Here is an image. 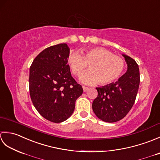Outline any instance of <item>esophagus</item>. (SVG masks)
<instances>
[{
    "label": "esophagus",
    "instance_id": "1",
    "mask_svg": "<svg viewBox=\"0 0 160 160\" xmlns=\"http://www.w3.org/2000/svg\"><path fill=\"white\" fill-rule=\"evenodd\" d=\"M82 88H83V91H84V92H86V91L89 89V88L88 87H84V86H82Z\"/></svg>",
    "mask_w": 160,
    "mask_h": 160
}]
</instances>
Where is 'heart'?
Returning <instances> with one entry per match:
<instances>
[{
  "label": "heart",
  "mask_w": 160,
  "mask_h": 160,
  "mask_svg": "<svg viewBox=\"0 0 160 160\" xmlns=\"http://www.w3.org/2000/svg\"><path fill=\"white\" fill-rule=\"evenodd\" d=\"M82 53H71L67 62L75 76H79L89 66V72L80 78L82 83L95 84L98 82L100 85H108L117 80L124 70V60L103 47L84 49Z\"/></svg>",
  "instance_id": "b5f03b06"
}]
</instances>
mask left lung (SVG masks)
<instances>
[{"label": "left lung", "instance_id": "1", "mask_svg": "<svg viewBox=\"0 0 160 160\" xmlns=\"http://www.w3.org/2000/svg\"><path fill=\"white\" fill-rule=\"evenodd\" d=\"M127 71L117 82L97 87L98 97L92 104L96 116L104 122H115L124 118L133 106L140 86V70L132 58L122 54Z\"/></svg>", "mask_w": 160, "mask_h": 160}]
</instances>
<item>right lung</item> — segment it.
Returning <instances> with one entry per match:
<instances>
[{"label":"right lung","mask_w":160,"mask_h":160,"mask_svg":"<svg viewBox=\"0 0 160 160\" xmlns=\"http://www.w3.org/2000/svg\"><path fill=\"white\" fill-rule=\"evenodd\" d=\"M69 48L66 43L44 49L29 69V93L33 106L47 120L60 123L67 120L83 89L71 76L67 64Z\"/></svg>","instance_id":"right-lung-1"}]
</instances>
